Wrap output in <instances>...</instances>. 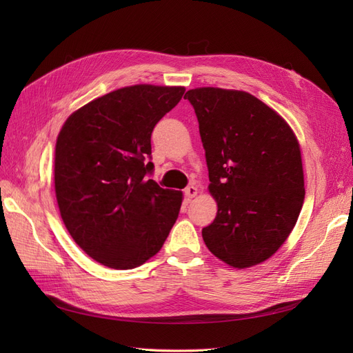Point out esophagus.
Here are the masks:
<instances>
[{
	"mask_svg": "<svg viewBox=\"0 0 353 353\" xmlns=\"http://www.w3.org/2000/svg\"><path fill=\"white\" fill-rule=\"evenodd\" d=\"M197 193H199V190H197V187H196V185H188V187L184 190V194H185V197H187V199H193V197H196V196H197Z\"/></svg>",
	"mask_w": 353,
	"mask_h": 353,
	"instance_id": "obj_1",
	"label": "esophagus"
}]
</instances>
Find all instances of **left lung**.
I'll return each instance as SVG.
<instances>
[{
  "instance_id": "8db88e82",
  "label": "left lung",
  "mask_w": 353,
  "mask_h": 353,
  "mask_svg": "<svg viewBox=\"0 0 353 353\" xmlns=\"http://www.w3.org/2000/svg\"><path fill=\"white\" fill-rule=\"evenodd\" d=\"M194 108L216 218L201 230L232 268L258 265L290 236L305 200L301 147L283 117L254 95L222 88L185 92Z\"/></svg>"
}]
</instances>
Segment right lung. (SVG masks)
<instances>
[{
	"mask_svg": "<svg viewBox=\"0 0 353 353\" xmlns=\"http://www.w3.org/2000/svg\"><path fill=\"white\" fill-rule=\"evenodd\" d=\"M184 87L132 85L73 112L56 143L54 185L63 222L90 258L132 270L154 256L178 218L183 193L153 174L152 132Z\"/></svg>",
	"mask_w": 353,
	"mask_h": 353,
	"instance_id": "1",
	"label": "right lung"
}]
</instances>
